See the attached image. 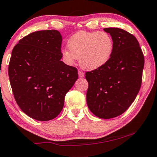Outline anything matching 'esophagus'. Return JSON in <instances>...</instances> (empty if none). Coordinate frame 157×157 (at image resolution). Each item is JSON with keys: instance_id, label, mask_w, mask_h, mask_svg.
Returning <instances> with one entry per match:
<instances>
[{"instance_id": "34e87169", "label": "esophagus", "mask_w": 157, "mask_h": 157, "mask_svg": "<svg viewBox=\"0 0 157 157\" xmlns=\"http://www.w3.org/2000/svg\"><path fill=\"white\" fill-rule=\"evenodd\" d=\"M84 75H85V73H84V72H82V71H80V70H79V71H78V76H79V78H83Z\"/></svg>"}]
</instances>
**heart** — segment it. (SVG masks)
<instances>
[{"label":"heart","mask_w":157,"mask_h":157,"mask_svg":"<svg viewBox=\"0 0 157 157\" xmlns=\"http://www.w3.org/2000/svg\"><path fill=\"white\" fill-rule=\"evenodd\" d=\"M68 49L61 51L63 61L73 65L79 58V65L85 70H94L108 63L114 52V40L104 31H82L69 40Z\"/></svg>","instance_id":"1"}]
</instances>
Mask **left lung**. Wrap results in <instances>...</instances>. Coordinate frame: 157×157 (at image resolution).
I'll use <instances>...</instances> for the list:
<instances>
[{
  "label": "left lung",
  "instance_id": "left-lung-1",
  "mask_svg": "<svg viewBox=\"0 0 157 157\" xmlns=\"http://www.w3.org/2000/svg\"><path fill=\"white\" fill-rule=\"evenodd\" d=\"M114 40V52L108 63L86 72L87 104L94 115L103 119L125 112L139 94L144 58L137 39L117 28H104Z\"/></svg>",
  "mask_w": 157,
  "mask_h": 157
}]
</instances>
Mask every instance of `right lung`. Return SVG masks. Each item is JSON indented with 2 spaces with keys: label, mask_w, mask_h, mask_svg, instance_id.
<instances>
[{
  "label": "right lung",
  "mask_w": 157,
  "mask_h": 157,
  "mask_svg": "<svg viewBox=\"0 0 157 157\" xmlns=\"http://www.w3.org/2000/svg\"><path fill=\"white\" fill-rule=\"evenodd\" d=\"M61 43L56 30L35 31L20 40L12 52L8 74L14 98L33 119L55 118L78 79L77 69L60 60Z\"/></svg>",
  "instance_id": "1"
}]
</instances>
